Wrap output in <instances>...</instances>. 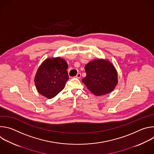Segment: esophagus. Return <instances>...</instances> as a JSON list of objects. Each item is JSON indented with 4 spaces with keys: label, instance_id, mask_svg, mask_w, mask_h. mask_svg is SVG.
Listing matches in <instances>:
<instances>
[{
    "label": "esophagus",
    "instance_id": "34e87169",
    "mask_svg": "<svg viewBox=\"0 0 154 154\" xmlns=\"http://www.w3.org/2000/svg\"><path fill=\"white\" fill-rule=\"evenodd\" d=\"M75 77L77 78V79H80V78L81 77V74H80V73H78V74L75 76Z\"/></svg>",
    "mask_w": 154,
    "mask_h": 154
}]
</instances>
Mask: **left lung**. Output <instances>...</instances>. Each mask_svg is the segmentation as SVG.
Wrapping results in <instances>:
<instances>
[{
	"label": "left lung",
	"instance_id": "obj_1",
	"mask_svg": "<svg viewBox=\"0 0 154 154\" xmlns=\"http://www.w3.org/2000/svg\"><path fill=\"white\" fill-rule=\"evenodd\" d=\"M86 76L82 82L95 96L112 92L118 83V72L114 65L107 60L96 59L85 66Z\"/></svg>",
	"mask_w": 154,
	"mask_h": 154
}]
</instances>
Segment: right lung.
Returning <instances> with one entry per match:
<instances>
[{
    "mask_svg": "<svg viewBox=\"0 0 154 154\" xmlns=\"http://www.w3.org/2000/svg\"><path fill=\"white\" fill-rule=\"evenodd\" d=\"M68 64L60 57L49 58L38 68L34 79L38 92L48 99H52L61 91L69 79Z\"/></svg>",
    "mask_w": 154,
    "mask_h": 154,
    "instance_id": "1",
    "label": "right lung"
}]
</instances>
